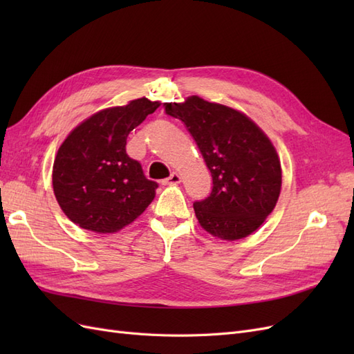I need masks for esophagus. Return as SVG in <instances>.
Instances as JSON below:
<instances>
[{
  "instance_id": "34e87169",
  "label": "esophagus",
  "mask_w": 354,
  "mask_h": 354,
  "mask_svg": "<svg viewBox=\"0 0 354 354\" xmlns=\"http://www.w3.org/2000/svg\"><path fill=\"white\" fill-rule=\"evenodd\" d=\"M181 181V177H180V174H177V173H173L171 174L168 178H165L162 183L164 185H178Z\"/></svg>"
}]
</instances>
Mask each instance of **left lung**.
<instances>
[{
	"instance_id": "8db88e82",
	"label": "left lung",
	"mask_w": 354,
	"mask_h": 354,
	"mask_svg": "<svg viewBox=\"0 0 354 354\" xmlns=\"http://www.w3.org/2000/svg\"><path fill=\"white\" fill-rule=\"evenodd\" d=\"M165 112L185 122L212 176L209 196L194 203L201 226L226 241L255 232L282 186L281 160L269 137L239 111L198 95L165 103Z\"/></svg>"
}]
</instances>
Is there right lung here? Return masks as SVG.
Returning <instances> with one entry per match:
<instances>
[{"label":"right lung","mask_w":354,"mask_h":354,"mask_svg":"<svg viewBox=\"0 0 354 354\" xmlns=\"http://www.w3.org/2000/svg\"><path fill=\"white\" fill-rule=\"evenodd\" d=\"M159 102L146 97L100 111L81 122L59 147L53 189L62 211L77 226L113 233L133 223L155 198L138 160L127 155V137Z\"/></svg>","instance_id":"1"}]
</instances>
